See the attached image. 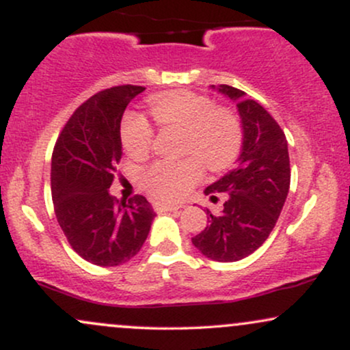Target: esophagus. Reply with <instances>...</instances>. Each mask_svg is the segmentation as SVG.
<instances>
[{
	"instance_id": "1",
	"label": "esophagus",
	"mask_w": 350,
	"mask_h": 350,
	"mask_svg": "<svg viewBox=\"0 0 350 350\" xmlns=\"http://www.w3.org/2000/svg\"><path fill=\"white\" fill-rule=\"evenodd\" d=\"M154 208L158 212H176L179 208H183V206H174V204H154Z\"/></svg>"
}]
</instances>
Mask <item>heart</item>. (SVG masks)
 Instances as JSON below:
<instances>
[{"mask_svg":"<svg viewBox=\"0 0 350 350\" xmlns=\"http://www.w3.org/2000/svg\"><path fill=\"white\" fill-rule=\"evenodd\" d=\"M150 103L159 124L183 128L186 133L184 152L198 155L208 170H224L237 158L242 146V128L226 108H217L207 97L184 90L156 95ZM122 142L131 156L144 154L152 143L150 122L139 113H126L122 123ZM197 159L189 156L152 163L142 174L144 189L161 200L184 198L202 176L201 159Z\"/></svg>","mask_w":350,"mask_h":350,"instance_id":"heart-1","label":"heart"}]
</instances>
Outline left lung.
Returning <instances> with one entry per match:
<instances>
[{
    "label": "left lung",
    "mask_w": 350,
    "mask_h": 350,
    "mask_svg": "<svg viewBox=\"0 0 350 350\" xmlns=\"http://www.w3.org/2000/svg\"><path fill=\"white\" fill-rule=\"evenodd\" d=\"M237 105L242 123V151L235 167L206 187L226 192L219 214L207 211V227L192 245L215 262H239L263 245L275 228L290 191L288 142L280 124L255 100L230 85H211Z\"/></svg>",
    "instance_id": "8db88e82"
}]
</instances>
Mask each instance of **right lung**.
I'll return each mask as SVG.
<instances>
[{"label":"right lung","instance_id":"add662e5","mask_svg":"<svg viewBox=\"0 0 350 350\" xmlns=\"http://www.w3.org/2000/svg\"><path fill=\"white\" fill-rule=\"evenodd\" d=\"M144 87L120 85L82 103L52 152L51 192L55 217L70 247L87 262L118 267L142 250L156 212L144 196L110 194L122 158L120 124Z\"/></svg>","mask_w":350,"mask_h":350}]
</instances>
